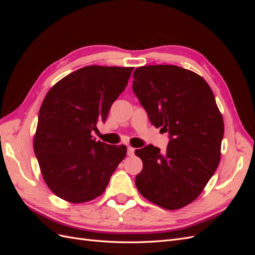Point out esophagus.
Returning <instances> with one entry per match:
<instances>
[{"mask_svg": "<svg viewBox=\"0 0 255 255\" xmlns=\"http://www.w3.org/2000/svg\"><path fill=\"white\" fill-rule=\"evenodd\" d=\"M134 151H135V149L132 148V146H130V145L128 146V156L134 155Z\"/></svg>", "mask_w": 255, "mask_h": 255, "instance_id": "1", "label": "esophagus"}]
</instances>
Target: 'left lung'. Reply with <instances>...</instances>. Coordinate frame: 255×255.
Here are the masks:
<instances>
[{"mask_svg": "<svg viewBox=\"0 0 255 255\" xmlns=\"http://www.w3.org/2000/svg\"><path fill=\"white\" fill-rule=\"evenodd\" d=\"M133 79L151 123L170 138L165 153L152 144L135 150L142 160L136 187L150 202L179 210L195 201L219 165L222 115L205 80L187 69L143 66Z\"/></svg>", "mask_w": 255, "mask_h": 255, "instance_id": "left-lung-1", "label": "left lung"}]
</instances>
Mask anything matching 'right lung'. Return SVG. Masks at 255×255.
<instances>
[{"instance_id": "obj_1", "label": "right lung", "mask_w": 255, "mask_h": 255, "mask_svg": "<svg viewBox=\"0 0 255 255\" xmlns=\"http://www.w3.org/2000/svg\"><path fill=\"white\" fill-rule=\"evenodd\" d=\"M133 67L87 66L48 91L38 115L34 151L45 184L57 197L84 203L101 196L126 145L96 141L91 132L127 87Z\"/></svg>"}]
</instances>
